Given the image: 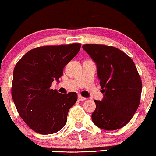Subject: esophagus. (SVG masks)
<instances>
[{"label":"esophagus","mask_w":156,"mask_h":156,"mask_svg":"<svg viewBox=\"0 0 156 156\" xmlns=\"http://www.w3.org/2000/svg\"><path fill=\"white\" fill-rule=\"evenodd\" d=\"M86 99H87V98H86L85 97H83V96H81V95H79V96H78V101H83L86 100Z\"/></svg>","instance_id":"esophagus-1"}]
</instances>
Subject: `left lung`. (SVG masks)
Listing matches in <instances>:
<instances>
[{"label":"left lung","instance_id":"left-lung-1","mask_svg":"<svg viewBox=\"0 0 156 156\" xmlns=\"http://www.w3.org/2000/svg\"><path fill=\"white\" fill-rule=\"evenodd\" d=\"M82 48L97 65L102 101L95 100L93 122L105 130L119 129L132 119L138 109L142 82L134 61L113 46L84 44Z\"/></svg>","mask_w":156,"mask_h":156}]
</instances>
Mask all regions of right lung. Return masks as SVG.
Listing matches in <instances>:
<instances>
[{"mask_svg": "<svg viewBox=\"0 0 156 156\" xmlns=\"http://www.w3.org/2000/svg\"><path fill=\"white\" fill-rule=\"evenodd\" d=\"M80 48V44L37 47L28 51L15 65L12 100L20 116L37 133L54 134L66 124L77 94H60L51 87L54 80L59 82L63 68Z\"/></svg>", "mask_w": 156, "mask_h": 156, "instance_id": "1", "label": "right lung"}]
</instances>
